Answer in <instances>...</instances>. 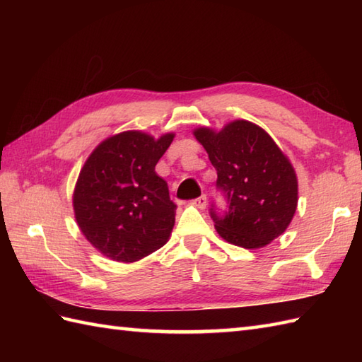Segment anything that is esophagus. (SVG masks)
I'll return each instance as SVG.
<instances>
[{
	"label": "esophagus",
	"instance_id": "1",
	"mask_svg": "<svg viewBox=\"0 0 362 362\" xmlns=\"http://www.w3.org/2000/svg\"><path fill=\"white\" fill-rule=\"evenodd\" d=\"M206 202H209V201H206V196L205 194H202L201 197H197V199H194V201H193V204L197 206V209H201V210L205 209Z\"/></svg>",
	"mask_w": 362,
	"mask_h": 362
}]
</instances>
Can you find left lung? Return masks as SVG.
I'll return each instance as SVG.
<instances>
[{
    "instance_id": "obj_1",
    "label": "left lung",
    "mask_w": 362,
    "mask_h": 362,
    "mask_svg": "<svg viewBox=\"0 0 362 362\" xmlns=\"http://www.w3.org/2000/svg\"><path fill=\"white\" fill-rule=\"evenodd\" d=\"M211 165L216 187L228 210L221 214L211 205L210 216L221 238L244 249L264 247L291 224L297 210L298 183L294 168L266 130L236 119L214 132L194 130Z\"/></svg>"
}]
</instances>
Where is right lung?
Segmentation results:
<instances>
[{"mask_svg":"<svg viewBox=\"0 0 362 362\" xmlns=\"http://www.w3.org/2000/svg\"><path fill=\"white\" fill-rule=\"evenodd\" d=\"M174 140L127 130L107 138L81 169L73 209L83 236L107 258L119 263L148 257L173 232L175 204L157 161Z\"/></svg>","mask_w":362,"mask_h":362,"instance_id":"right-lung-1","label":"right lung"}]
</instances>
